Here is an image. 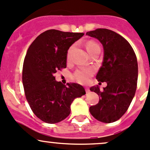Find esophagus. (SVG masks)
Here are the masks:
<instances>
[{
	"mask_svg": "<svg viewBox=\"0 0 150 150\" xmlns=\"http://www.w3.org/2000/svg\"><path fill=\"white\" fill-rule=\"evenodd\" d=\"M85 91H86V93H89V92H90V90H89V89H88V88H86V89H85Z\"/></svg>",
	"mask_w": 150,
	"mask_h": 150,
	"instance_id": "esophagus-1",
	"label": "esophagus"
}]
</instances>
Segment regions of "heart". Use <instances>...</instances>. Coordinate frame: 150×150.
<instances>
[{
	"mask_svg": "<svg viewBox=\"0 0 150 150\" xmlns=\"http://www.w3.org/2000/svg\"><path fill=\"white\" fill-rule=\"evenodd\" d=\"M86 48L89 55L93 53L97 50H100V45L95 41L89 40L86 43ZM74 49V46L69 47L67 52V60L69 61L71 56V52ZM94 74V69L92 68H83V69H77L74 74V77L78 82L81 84H86L89 81V79Z\"/></svg>",
	"mask_w": 150,
	"mask_h": 150,
	"instance_id": "1",
	"label": "heart"
}]
</instances>
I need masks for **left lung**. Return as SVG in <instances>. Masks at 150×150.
I'll list each match as a JSON object with an SVG mask.
<instances>
[{"mask_svg":"<svg viewBox=\"0 0 150 150\" xmlns=\"http://www.w3.org/2000/svg\"><path fill=\"white\" fill-rule=\"evenodd\" d=\"M86 35L103 44L104 58L96 79L107 83L103 91L98 86L90 88L99 95L100 100L89 108V112L99 121L112 123L127 111L135 95L138 79L137 56L129 42L113 31L97 29Z\"/></svg>","mask_w":150,"mask_h":150,"instance_id":"1","label":"left lung"}]
</instances>
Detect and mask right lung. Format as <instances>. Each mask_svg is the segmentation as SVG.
<instances>
[{
	"instance_id": "1",
	"label": "right lung",
	"mask_w": 150,
	"mask_h": 150,
	"mask_svg": "<svg viewBox=\"0 0 150 150\" xmlns=\"http://www.w3.org/2000/svg\"><path fill=\"white\" fill-rule=\"evenodd\" d=\"M84 33L49 29L32 42L23 64L22 82L26 99L32 112L41 121L56 123L71 112L73 100L85 95L76 83L55 81L54 74L66 68L67 52Z\"/></svg>"
}]
</instances>
